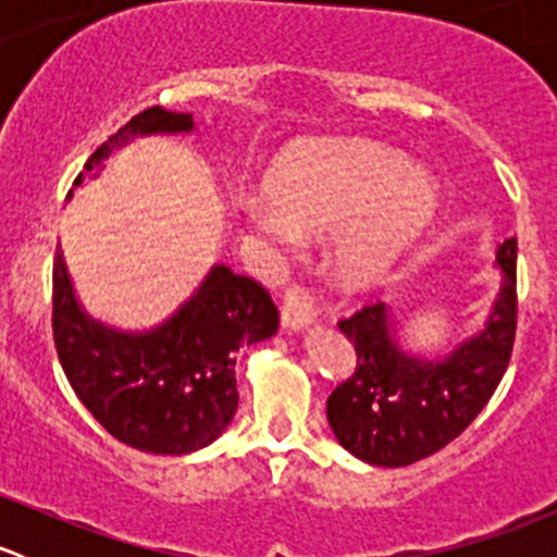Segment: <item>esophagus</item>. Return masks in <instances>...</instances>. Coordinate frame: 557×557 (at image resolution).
I'll list each match as a JSON object with an SVG mask.
<instances>
[{
  "label": "esophagus",
  "instance_id": "1",
  "mask_svg": "<svg viewBox=\"0 0 557 557\" xmlns=\"http://www.w3.org/2000/svg\"><path fill=\"white\" fill-rule=\"evenodd\" d=\"M280 318H283V329H288V331H305L307 325L312 323L314 310H312L310 301H307L305 290H301V288L285 290Z\"/></svg>",
  "mask_w": 557,
  "mask_h": 557
}]
</instances>
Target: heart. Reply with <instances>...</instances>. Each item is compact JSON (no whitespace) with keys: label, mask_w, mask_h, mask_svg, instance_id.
<instances>
[{"label":"heart","mask_w":557,"mask_h":557,"mask_svg":"<svg viewBox=\"0 0 557 557\" xmlns=\"http://www.w3.org/2000/svg\"><path fill=\"white\" fill-rule=\"evenodd\" d=\"M267 194L243 201L247 232L277 250L299 234H334L331 267L345 288L377 283L440 210L436 180L377 143L307 145L269 172Z\"/></svg>","instance_id":"b5f03b06"}]
</instances>
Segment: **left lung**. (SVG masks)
<instances>
[{
	"instance_id": "8db88e82",
	"label": "left lung",
	"mask_w": 557,
	"mask_h": 557,
	"mask_svg": "<svg viewBox=\"0 0 557 557\" xmlns=\"http://www.w3.org/2000/svg\"><path fill=\"white\" fill-rule=\"evenodd\" d=\"M502 288L480 331L447 356L404 350L391 307L369 305L339 329L356 347V372L325 404L336 442L372 466H409L429 458L491 401L509 367L518 329V239L498 245Z\"/></svg>"
}]
</instances>
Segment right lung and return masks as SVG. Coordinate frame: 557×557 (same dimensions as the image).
<instances>
[{"label": "right lung", "mask_w": 557, "mask_h": 557, "mask_svg": "<svg viewBox=\"0 0 557 557\" xmlns=\"http://www.w3.org/2000/svg\"><path fill=\"white\" fill-rule=\"evenodd\" d=\"M194 128L190 112L150 107L97 148L86 172L99 177L104 161L132 139ZM75 185H83V172ZM277 320L267 288L215 263L164 323L148 331L112 329L81 305L61 245L55 247L53 339L61 369L107 434L134 450L188 455L212 445L237 412V350L274 336Z\"/></svg>", "instance_id": "right-lung-1"}]
</instances>
